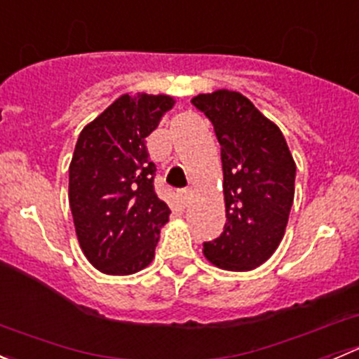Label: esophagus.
Here are the masks:
<instances>
[{
    "label": "esophagus",
    "instance_id": "34e87169",
    "mask_svg": "<svg viewBox=\"0 0 359 359\" xmlns=\"http://www.w3.org/2000/svg\"><path fill=\"white\" fill-rule=\"evenodd\" d=\"M191 198H193V194H191L189 189H182L179 193V200H180V205L182 206H187L191 203Z\"/></svg>",
    "mask_w": 359,
    "mask_h": 359
}]
</instances>
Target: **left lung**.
I'll list each match as a JSON object with an SVG mask.
<instances>
[{
	"label": "left lung",
	"instance_id": "8db88e82",
	"mask_svg": "<svg viewBox=\"0 0 359 359\" xmlns=\"http://www.w3.org/2000/svg\"><path fill=\"white\" fill-rule=\"evenodd\" d=\"M193 106L212 121L224 170L226 226L203 253L226 271L266 262L283 240L295 193V161L281 130L245 95L200 93Z\"/></svg>",
	"mask_w": 359,
	"mask_h": 359
}]
</instances>
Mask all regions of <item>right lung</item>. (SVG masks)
Instances as JSON below:
<instances>
[{
    "label": "right lung",
    "mask_w": 359,
    "mask_h": 359,
    "mask_svg": "<svg viewBox=\"0 0 359 359\" xmlns=\"http://www.w3.org/2000/svg\"><path fill=\"white\" fill-rule=\"evenodd\" d=\"M175 100L121 95L81 130L69 165L76 236L95 269L126 276L151 264L170 208L154 193L146 137Z\"/></svg>",
    "instance_id": "1"
}]
</instances>
